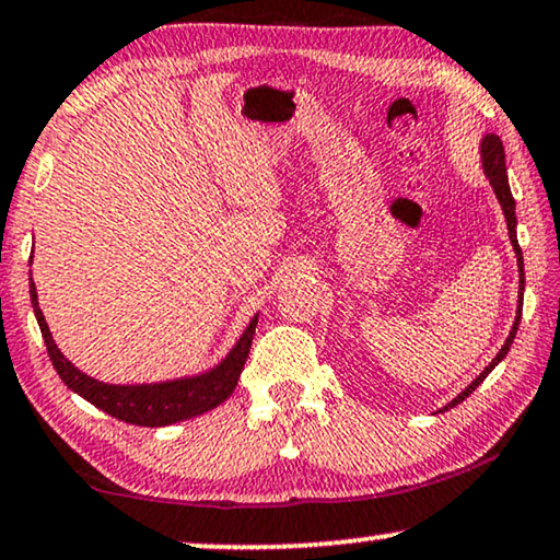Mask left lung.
Listing matches in <instances>:
<instances>
[{"mask_svg":"<svg viewBox=\"0 0 560 560\" xmlns=\"http://www.w3.org/2000/svg\"><path fill=\"white\" fill-rule=\"evenodd\" d=\"M482 165H486V175L490 178V186H493L495 196H498V200H500V206H503V213H505V221H508V233H511V244H513V248H515V256H518V266H521V304H518V316H515L513 329H511V334H508L503 349H500V352L495 354V360L490 362V364L486 366V370L480 372V377H475L472 385H467V389L460 392V395H457L447 407H442V410H450V407L460 405L463 399H465L467 395H472L475 387H478L480 382L486 380L488 374L495 370V364H498L500 360H503V357L508 354V349H511V345H513L515 331H518V324H521V312H523V283H525V279H523V254H521L518 238H515V223H518V221H515V200H513V194H511V186H508L505 150H503V143H500L498 136H488L486 140H482Z\"/></svg>","mask_w":560,"mask_h":560,"instance_id":"8db88e82","label":"left lung"}]
</instances>
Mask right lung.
Masks as SVG:
<instances>
[{
  "instance_id": "add662e5",
  "label": "right lung",
  "mask_w": 560,
  "mask_h": 560,
  "mask_svg": "<svg viewBox=\"0 0 560 560\" xmlns=\"http://www.w3.org/2000/svg\"><path fill=\"white\" fill-rule=\"evenodd\" d=\"M30 296L32 306H35V316L45 339L47 354L52 360L57 374L72 392L85 397L100 410L113 415L115 420L140 424V428H165V424L190 420V417L203 415L213 407H219L223 399L231 397L236 389L241 370H244L248 349H252V339L256 331V316L248 324L244 337L238 345L231 349V354L223 360L213 372L203 374V377L190 380H175V382H161V385H138V387H120V385H105L88 374H82L78 366H72L65 360L60 349L52 341V334L47 329L45 316H42L37 306V291L35 283L30 281Z\"/></svg>"
}]
</instances>
